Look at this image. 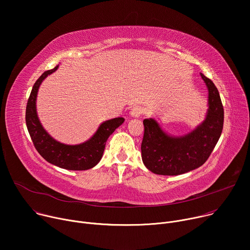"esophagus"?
Here are the masks:
<instances>
[{
	"label": "esophagus",
	"mask_w": 250,
	"mask_h": 250,
	"mask_svg": "<svg viewBox=\"0 0 250 250\" xmlns=\"http://www.w3.org/2000/svg\"><path fill=\"white\" fill-rule=\"evenodd\" d=\"M143 113H144V109L142 107L135 106L130 111V116L134 117V118H138L139 116H141Z\"/></svg>",
	"instance_id": "esophagus-1"
}]
</instances>
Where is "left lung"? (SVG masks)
I'll return each mask as SVG.
<instances>
[{
	"mask_svg": "<svg viewBox=\"0 0 250 250\" xmlns=\"http://www.w3.org/2000/svg\"><path fill=\"white\" fill-rule=\"evenodd\" d=\"M208 89L206 120L191 133L172 137L153 118L145 119L141 144L142 160L157 175L177 176L195 170L206 163L224 128V106L213 82L201 73Z\"/></svg>",
	"mask_w": 250,
	"mask_h": 250,
	"instance_id": "left-lung-1",
	"label": "left lung"
}]
</instances>
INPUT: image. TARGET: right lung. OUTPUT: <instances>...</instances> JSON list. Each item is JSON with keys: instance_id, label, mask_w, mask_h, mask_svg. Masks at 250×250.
<instances>
[{"instance_id": "1", "label": "right lung", "mask_w": 250, "mask_h": 250, "mask_svg": "<svg viewBox=\"0 0 250 250\" xmlns=\"http://www.w3.org/2000/svg\"><path fill=\"white\" fill-rule=\"evenodd\" d=\"M58 67L59 65L50 70L44 71L33 86L25 109L27 131L30 133L35 148L48 163L65 170H88L99 163L108 137L124 122L125 119L118 117L103 122L89 140L79 145H65L52 139L40 123L37 115L36 100L39 87L42 80L48 74L57 70Z\"/></svg>"}]
</instances>
